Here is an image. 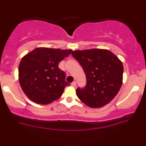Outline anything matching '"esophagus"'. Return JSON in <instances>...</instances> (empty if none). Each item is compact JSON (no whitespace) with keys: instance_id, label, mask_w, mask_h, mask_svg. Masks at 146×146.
Returning a JSON list of instances; mask_svg holds the SVG:
<instances>
[{"instance_id":"obj_1","label":"esophagus","mask_w":146,"mask_h":146,"mask_svg":"<svg viewBox=\"0 0 146 146\" xmlns=\"http://www.w3.org/2000/svg\"><path fill=\"white\" fill-rule=\"evenodd\" d=\"M71 86H73V87H75V86H76V82H72V83H71Z\"/></svg>"}]
</instances>
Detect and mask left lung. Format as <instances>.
<instances>
[{"label": "left lung", "mask_w": 146, "mask_h": 146, "mask_svg": "<svg viewBox=\"0 0 146 146\" xmlns=\"http://www.w3.org/2000/svg\"><path fill=\"white\" fill-rule=\"evenodd\" d=\"M86 74L85 87L78 88V98L90 108H99L116 96L122 84L123 65L111 52L102 49L72 52Z\"/></svg>", "instance_id": "1"}]
</instances>
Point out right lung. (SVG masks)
I'll return each instance as SVG.
<instances>
[{
    "label": "right lung",
    "instance_id": "right-lung-1",
    "mask_svg": "<svg viewBox=\"0 0 146 146\" xmlns=\"http://www.w3.org/2000/svg\"><path fill=\"white\" fill-rule=\"evenodd\" d=\"M71 50L38 47L22 58L19 65V82L31 101L47 105L62 96L70 84L58 64L71 54Z\"/></svg>",
    "mask_w": 146,
    "mask_h": 146
}]
</instances>
